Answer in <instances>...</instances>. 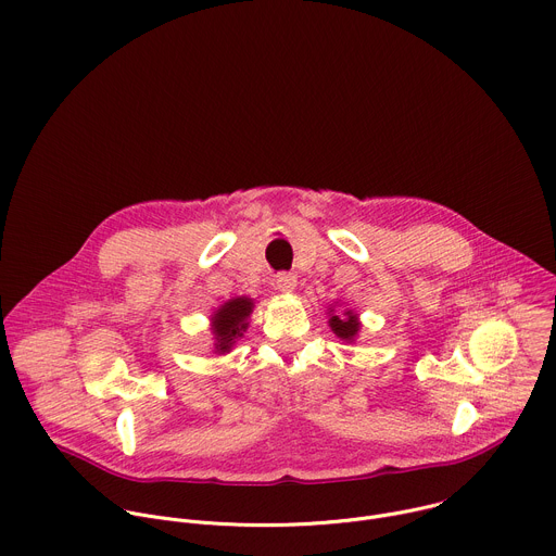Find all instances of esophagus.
<instances>
[{"label":"esophagus","mask_w":556,"mask_h":556,"mask_svg":"<svg viewBox=\"0 0 556 556\" xmlns=\"http://www.w3.org/2000/svg\"><path fill=\"white\" fill-rule=\"evenodd\" d=\"M275 286L281 292H292L296 288V275L294 273H277Z\"/></svg>","instance_id":"obj_1"}]
</instances>
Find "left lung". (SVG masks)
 <instances>
[{
	"label": "left lung",
	"instance_id": "left-lung-1",
	"mask_svg": "<svg viewBox=\"0 0 556 556\" xmlns=\"http://www.w3.org/2000/svg\"><path fill=\"white\" fill-rule=\"evenodd\" d=\"M346 318H340V316H331L329 325L333 329V333L342 340H353L355 333L359 331V323H357V316L353 312H346L344 314Z\"/></svg>",
	"mask_w": 556,
	"mask_h": 556
}]
</instances>
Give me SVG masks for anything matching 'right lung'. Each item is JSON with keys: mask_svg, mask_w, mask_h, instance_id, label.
<instances>
[{"mask_svg": "<svg viewBox=\"0 0 556 556\" xmlns=\"http://www.w3.org/2000/svg\"><path fill=\"white\" fill-rule=\"evenodd\" d=\"M253 312V301L251 299H233L225 303L216 314H214V336H216V351L227 353L236 338L242 336L247 329V318Z\"/></svg>", "mask_w": 556, "mask_h": 556, "instance_id": "obj_1", "label": "right lung"}]
</instances>
